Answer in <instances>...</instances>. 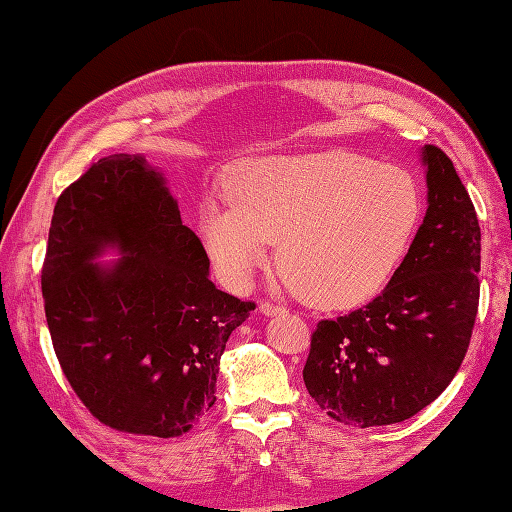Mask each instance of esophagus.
<instances>
[{
    "label": "esophagus",
    "instance_id": "obj_1",
    "mask_svg": "<svg viewBox=\"0 0 512 512\" xmlns=\"http://www.w3.org/2000/svg\"><path fill=\"white\" fill-rule=\"evenodd\" d=\"M258 309H260L262 316H280V314L286 312V309H284L282 305H275V303H271V301H260Z\"/></svg>",
    "mask_w": 512,
    "mask_h": 512
}]
</instances>
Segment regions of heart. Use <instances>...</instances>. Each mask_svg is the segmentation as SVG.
<instances>
[{
    "mask_svg": "<svg viewBox=\"0 0 512 512\" xmlns=\"http://www.w3.org/2000/svg\"><path fill=\"white\" fill-rule=\"evenodd\" d=\"M222 192L226 205L200 209L198 235L224 280H250L277 243L288 288L329 312L374 299L423 218L421 185L406 168L344 151L241 164Z\"/></svg>",
    "mask_w": 512,
    "mask_h": 512,
    "instance_id": "b5f03b06",
    "label": "heart"
}]
</instances>
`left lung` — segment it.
<instances>
[{"label":"left lung","mask_w":512,"mask_h":512,"mask_svg":"<svg viewBox=\"0 0 512 512\" xmlns=\"http://www.w3.org/2000/svg\"><path fill=\"white\" fill-rule=\"evenodd\" d=\"M427 213L382 294L320 320L303 367L318 408L352 427L401 423L421 412L468 352L480 294V226L446 153L423 147Z\"/></svg>","instance_id":"obj_1"}]
</instances>
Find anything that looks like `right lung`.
<instances>
[{"label": "right lung", "instance_id": "add662e5", "mask_svg": "<svg viewBox=\"0 0 512 512\" xmlns=\"http://www.w3.org/2000/svg\"><path fill=\"white\" fill-rule=\"evenodd\" d=\"M108 244L124 256L91 263ZM42 294L76 397L106 427L156 438L209 412L228 337L256 307L215 288L162 175L128 153L91 164L57 198Z\"/></svg>", "mask_w": 512, "mask_h": 512}]
</instances>
